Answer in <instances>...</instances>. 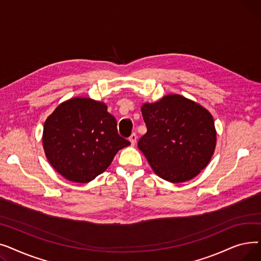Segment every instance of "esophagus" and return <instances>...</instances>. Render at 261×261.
Returning a JSON list of instances; mask_svg holds the SVG:
<instances>
[{
    "label": "esophagus",
    "instance_id": "1",
    "mask_svg": "<svg viewBox=\"0 0 261 261\" xmlns=\"http://www.w3.org/2000/svg\"><path fill=\"white\" fill-rule=\"evenodd\" d=\"M136 140H138V135H136L135 133H132V134L130 135V138H129V141H130V143H131L132 146L136 143Z\"/></svg>",
    "mask_w": 261,
    "mask_h": 261
}]
</instances>
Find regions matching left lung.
<instances>
[{
	"label": "left lung",
	"mask_w": 261,
	"mask_h": 261,
	"mask_svg": "<svg viewBox=\"0 0 261 261\" xmlns=\"http://www.w3.org/2000/svg\"><path fill=\"white\" fill-rule=\"evenodd\" d=\"M142 114L147 132L138 146L160 177L182 183L207 166L217 135L206 109L172 94L154 103H144Z\"/></svg>",
	"instance_id": "8db88e82"
}]
</instances>
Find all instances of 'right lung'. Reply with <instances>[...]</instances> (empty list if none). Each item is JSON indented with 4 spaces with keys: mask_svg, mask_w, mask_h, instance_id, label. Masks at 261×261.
Returning <instances> with one entry per match:
<instances>
[{
    "mask_svg": "<svg viewBox=\"0 0 261 261\" xmlns=\"http://www.w3.org/2000/svg\"><path fill=\"white\" fill-rule=\"evenodd\" d=\"M103 102L75 97L46 118L43 148L50 165L66 180L88 183L102 173L118 150L130 145Z\"/></svg>",
    "mask_w": 261,
    "mask_h": 261,
    "instance_id": "right-lung-1",
    "label": "right lung"
}]
</instances>
